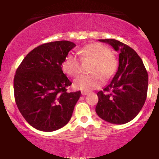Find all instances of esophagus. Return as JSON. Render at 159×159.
Wrapping results in <instances>:
<instances>
[{"instance_id":"obj_1","label":"esophagus","mask_w":159,"mask_h":159,"mask_svg":"<svg viewBox=\"0 0 159 159\" xmlns=\"http://www.w3.org/2000/svg\"><path fill=\"white\" fill-rule=\"evenodd\" d=\"M82 96H86V95L88 94V92H86V91H81Z\"/></svg>"}]
</instances>
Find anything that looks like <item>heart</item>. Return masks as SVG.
I'll return each mask as SVG.
<instances>
[{
  "mask_svg": "<svg viewBox=\"0 0 159 159\" xmlns=\"http://www.w3.org/2000/svg\"><path fill=\"white\" fill-rule=\"evenodd\" d=\"M82 58H90L94 61L91 75H82L74 81V87L78 90L90 91L98 88L102 84V79H107L114 74L116 62L111 55V51L98 43L87 45L78 52ZM63 70L71 77H76L81 72V62L74 53H69L62 63Z\"/></svg>",
  "mask_w": 159,
  "mask_h": 159,
  "instance_id": "b5f03b06",
  "label": "heart"
}]
</instances>
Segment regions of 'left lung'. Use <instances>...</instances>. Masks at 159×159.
Listing matches in <instances>:
<instances>
[{
	"label": "left lung",
	"mask_w": 159,
	"mask_h": 159,
	"mask_svg": "<svg viewBox=\"0 0 159 159\" xmlns=\"http://www.w3.org/2000/svg\"><path fill=\"white\" fill-rule=\"evenodd\" d=\"M119 52V66L111 83L97 93L96 112L114 124H125L138 114L145 103L148 74L141 58L129 45L114 39H98Z\"/></svg>",
	"instance_id": "8db88e82"
}]
</instances>
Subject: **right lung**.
I'll return each mask as SVG.
<instances>
[{
	"label": "right lung",
	"mask_w": 159,
	"mask_h": 159,
	"mask_svg": "<svg viewBox=\"0 0 159 159\" xmlns=\"http://www.w3.org/2000/svg\"><path fill=\"white\" fill-rule=\"evenodd\" d=\"M75 45L66 40L40 45L27 54L16 70V103L25 120L37 130H57L72 117L81 92H67L72 82L63 73L62 63Z\"/></svg>",
	"instance_id": "obj_1"
}]
</instances>
